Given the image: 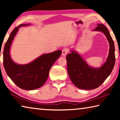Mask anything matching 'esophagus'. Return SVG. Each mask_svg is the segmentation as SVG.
Wrapping results in <instances>:
<instances>
[{
    "label": "esophagus",
    "instance_id": "34e87169",
    "mask_svg": "<svg viewBox=\"0 0 120 120\" xmlns=\"http://www.w3.org/2000/svg\"><path fill=\"white\" fill-rule=\"evenodd\" d=\"M68 52V50L67 49L65 48V49H63L62 52V56H66Z\"/></svg>",
    "mask_w": 120,
    "mask_h": 120
}]
</instances>
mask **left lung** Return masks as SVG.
<instances>
[{
	"instance_id": "1",
	"label": "left lung",
	"mask_w": 120,
	"mask_h": 120,
	"mask_svg": "<svg viewBox=\"0 0 120 120\" xmlns=\"http://www.w3.org/2000/svg\"><path fill=\"white\" fill-rule=\"evenodd\" d=\"M93 31L103 33L109 43V52L106 61L99 68L89 66L82 56L71 50L66 57L67 70L71 82L77 88L86 90L95 89L103 84L112 71L115 61L113 40L106 26L98 24Z\"/></svg>"
}]
</instances>
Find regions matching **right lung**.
Returning a JSON list of instances; mask_svg holds the SVG:
<instances>
[{"label":"right lung","instance_id":"right-lung-1","mask_svg":"<svg viewBox=\"0 0 120 120\" xmlns=\"http://www.w3.org/2000/svg\"><path fill=\"white\" fill-rule=\"evenodd\" d=\"M21 24L14 28L8 38L3 52V64L7 74L18 87L25 90H34L43 86L48 78L51 68L59 58L62 51L43 54L25 64H16L12 59L10 51L11 44L20 27L31 25Z\"/></svg>","mask_w":120,"mask_h":120}]
</instances>
